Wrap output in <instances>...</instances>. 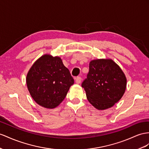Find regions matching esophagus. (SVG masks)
Masks as SVG:
<instances>
[{"label": "esophagus", "mask_w": 149, "mask_h": 149, "mask_svg": "<svg viewBox=\"0 0 149 149\" xmlns=\"http://www.w3.org/2000/svg\"><path fill=\"white\" fill-rule=\"evenodd\" d=\"M81 80H82V79L81 77H77L75 78V82L79 84L81 82Z\"/></svg>", "instance_id": "1"}]
</instances>
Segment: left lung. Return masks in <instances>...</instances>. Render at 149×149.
Listing matches in <instances>:
<instances>
[{
    "label": "left lung",
    "mask_w": 149,
    "mask_h": 149,
    "mask_svg": "<svg viewBox=\"0 0 149 149\" xmlns=\"http://www.w3.org/2000/svg\"><path fill=\"white\" fill-rule=\"evenodd\" d=\"M87 100L95 108H111L123 97L127 78L120 66L111 59L91 61L89 71L82 84Z\"/></svg>",
    "instance_id": "obj_1"
}]
</instances>
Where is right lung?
<instances>
[{"instance_id":"right-lung-1","label":"right lung","mask_w":149,"mask_h":149,"mask_svg":"<svg viewBox=\"0 0 149 149\" xmlns=\"http://www.w3.org/2000/svg\"><path fill=\"white\" fill-rule=\"evenodd\" d=\"M74 83L69 70L59 56L45 54L33 63L26 75V84L38 104L53 109L62 102Z\"/></svg>"}]
</instances>
